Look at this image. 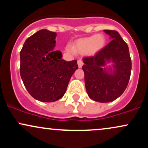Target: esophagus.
Segmentation results:
<instances>
[{
    "instance_id": "obj_1",
    "label": "esophagus",
    "mask_w": 148,
    "mask_h": 148,
    "mask_svg": "<svg viewBox=\"0 0 148 148\" xmlns=\"http://www.w3.org/2000/svg\"><path fill=\"white\" fill-rule=\"evenodd\" d=\"M77 64H78V66H79V68H81L83 66V64H84V62H83L82 60H79L77 62Z\"/></svg>"
}]
</instances>
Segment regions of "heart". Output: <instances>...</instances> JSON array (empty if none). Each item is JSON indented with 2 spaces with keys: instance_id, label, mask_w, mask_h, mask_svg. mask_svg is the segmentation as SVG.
I'll use <instances>...</instances> for the list:
<instances>
[{
  "instance_id": "b5f03b06",
  "label": "heart",
  "mask_w": 148,
  "mask_h": 148,
  "mask_svg": "<svg viewBox=\"0 0 148 148\" xmlns=\"http://www.w3.org/2000/svg\"><path fill=\"white\" fill-rule=\"evenodd\" d=\"M106 44L105 37L101 34H98L96 35H92L90 37H85L80 39L76 42L73 46L72 49L74 51L86 53H88L90 54H94L104 47ZM69 51H72L70 47H67Z\"/></svg>"
}]
</instances>
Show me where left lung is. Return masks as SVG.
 Listing matches in <instances>:
<instances>
[{
	"mask_svg": "<svg viewBox=\"0 0 148 148\" xmlns=\"http://www.w3.org/2000/svg\"><path fill=\"white\" fill-rule=\"evenodd\" d=\"M111 41L94 56L83 59L85 86L89 97L101 103L111 102L126 89L132 60L128 46L117 31L103 30Z\"/></svg>",
	"mask_w": 148,
	"mask_h": 148,
	"instance_id": "1",
	"label": "left lung"
}]
</instances>
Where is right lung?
I'll use <instances>...</instances> for the list:
<instances>
[{"instance_id": "1", "label": "right lung", "mask_w": 148, "mask_h": 148, "mask_svg": "<svg viewBox=\"0 0 148 148\" xmlns=\"http://www.w3.org/2000/svg\"><path fill=\"white\" fill-rule=\"evenodd\" d=\"M57 34L42 29L28 37L20 52V74L29 94L38 101L53 102L62 98L71 77L78 69L77 60L62 58L56 51Z\"/></svg>"}]
</instances>
